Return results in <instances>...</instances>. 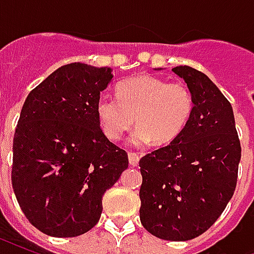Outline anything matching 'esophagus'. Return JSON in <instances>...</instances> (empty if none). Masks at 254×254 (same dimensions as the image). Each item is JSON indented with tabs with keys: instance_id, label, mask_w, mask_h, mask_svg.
I'll use <instances>...</instances> for the list:
<instances>
[{
	"instance_id": "obj_1",
	"label": "esophagus",
	"mask_w": 254,
	"mask_h": 254,
	"mask_svg": "<svg viewBox=\"0 0 254 254\" xmlns=\"http://www.w3.org/2000/svg\"><path fill=\"white\" fill-rule=\"evenodd\" d=\"M127 158H129V165L133 166V167H136L138 165V155L137 154H133V152H129L127 154Z\"/></svg>"
}]
</instances>
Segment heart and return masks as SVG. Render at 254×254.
I'll list each match as a JSON object with an SVG mask.
<instances>
[{"mask_svg": "<svg viewBox=\"0 0 254 254\" xmlns=\"http://www.w3.org/2000/svg\"><path fill=\"white\" fill-rule=\"evenodd\" d=\"M116 92L117 99L100 96L96 102L98 121L110 140H120L136 121L133 145L169 144L184 132L193 113V96L187 85L149 74L127 78L117 85Z\"/></svg>", "mask_w": 254, "mask_h": 254, "instance_id": "1", "label": "heart"}]
</instances>
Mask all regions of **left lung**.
<instances>
[{
  "mask_svg": "<svg viewBox=\"0 0 254 254\" xmlns=\"http://www.w3.org/2000/svg\"><path fill=\"white\" fill-rule=\"evenodd\" d=\"M171 70L187 83L193 113L174 141L140 160V220L155 237L178 242L222 215L237 187L241 144L233 107L211 78L190 66Z\"/></svg>",
  "mask_w": 254,
  "mask_h": 254,
  "instance_id": "8db88e82",
  "label": "left lung"
}]
</instances>
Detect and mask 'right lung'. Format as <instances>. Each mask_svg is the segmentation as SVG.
Here are the masks:
<instances>
[{"label": "right lung", "instance_id": "add662e5", "mask_svg": "<svg viewBox=\"0 0 254 254\" xmlns=\"http://www.w3.org/2000/svg\"><path fill=\"white\" fill-rule=\"evenodd\" d=\"M113 69L67 64L31 91L13 138L12 187L25 218L52 237L94 227L102 196L127 169V155L109 141L96 102Z\"/></svg>", "mask_w": 254, "mask_h": 254}]
</instances>
